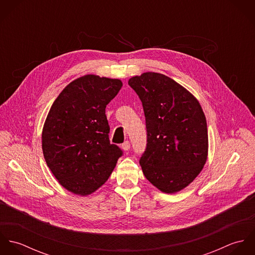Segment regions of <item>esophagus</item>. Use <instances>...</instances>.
I'll use <instances>...</instances> for the list:
<instances>
[{"mask_svg":"<svg viewBox=\"0 0 255 255\" xmlns=\"http://www.w3.org/2000/svg\"><path fill=\"white\" fill-rule=\"evenodd\" d=\"M122 148L125 150V151H128L129 150V148H130V143H129V141H125L123 144H122Z\"/></svg>","mask_w":255,"mask_h":255,"instance_id":"obj_1","label":"esophagus"}]
</instances>
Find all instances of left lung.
Wrapping results in <instances>:
<instances>
[{"instance_id":"left-lung-1","label":"left lung","mask_w":255,"mask_h":255,"mask_svg":"<svg viewBox=\"0 0 255 255\" xmlns=\"http://www.w3.org/2000/svg\"><path fill=\"white\" fill-rule=\"evenodd\" d=\"M128 85L138 95L145 116L142 172L160 190L180 191L197 177L207 159L204 113L186 89L164 74L133 76Z\"/></svg>"}]
</instances>
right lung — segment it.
Wrapping results in <instances>:
<instances>
[{
  "mask_svg": "<svg viewBox=\"0 0 255 255\" xmlns=\"http://www.w3.org/2000/svg\"><path fill=\"white\" fill-rule=\"evenodd\" d=\"M120 79L88 74L71 82L47 116L42 149L51 172L75 194L87 195L108 180L123 150L111 144L106 106Z\"/></svg>",
  "mask_w": 255,
  "mask_h": 255,
  "instance_id": "right-lung-1",
  "label": "right lung"
}]
</instances>
